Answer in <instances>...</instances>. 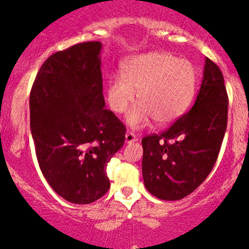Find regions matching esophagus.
<instances>
[{
  "instance_id": "1",
  "label": "esophagus",
  "mask_w": 249,
  "mask_h": 249,
  "mask_svg": "<svg viewBox=\"0 0 249 249\" xmlns=\"http://www.w3.org/2000/svg\"><path fill=\"white\" fill-rule=\"evenodd\" d=\"M137 140V137H136V135L133 132H130L127 131L126 133H125V143H127V144H130V143H133L136 142Z\"/></svg>"
}]
</instances>
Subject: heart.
Wrapping results in <instances>:
<instances>
[{
  "label": "heart",
  "mask_w": 249,
  "mask_h": 249,
  "mask_svg": "<svg viewBox=\"0 0 249 249\" xmlns=\"http://www.w3.org/2000/svg\"><path fill=\"white\" fill-rule=\"evenodd\" d=\"M198 71L186 58L168 52H150L130 58L123 65V75L108 81L106 99L114 113H124L137 103L126 122L133 129L144 127L151 119L168 125L179 119L195 99Z\"/></svg>",
  "instance_id": "1"
}]
</instances>
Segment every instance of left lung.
<instances>
[{
    "label": "left lung",
    "instance_id": "8db88e82",
    "mask_svg": "<svg viewBox=\"0 0 249 249\" xmlns=\"http://www.w3.org/2000/svg\"><path fill=\"white\" fill-rule=\"evenodd\" d=\"M228 122V94L221 69L205 58L192 108L161 135L142 140L144 186L162 200H179L210 174Z\"/></svg>",
    "mask_w": 249,
    "mask_h": 249
}]
</instances>
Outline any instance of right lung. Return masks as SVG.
<instances>
[{
	"label": "right lung",
	"instance_id": "right-lung-1",
	"mask_svg": "<svg viewBox=\"0 0 249 249\" xmlns=\"http://www.w3.org/2000/svg\"><path fill=\"white\" fill-rule=\"evenodd\" d=\"M100 41L51 54L30 95L31 132L44 178L74 204H89L109 188L106 167L125 141V126L105 108Z\"/></svg>",
	"mask_w": 249,
	"mask_h": 249
}]
</instances>
